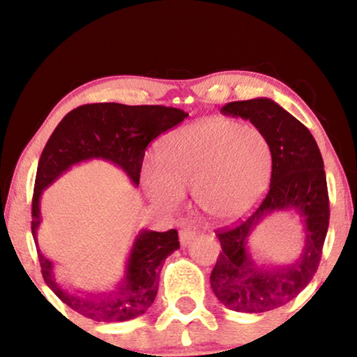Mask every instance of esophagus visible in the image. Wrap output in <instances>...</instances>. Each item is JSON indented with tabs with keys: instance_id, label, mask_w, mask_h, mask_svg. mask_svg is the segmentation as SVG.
I'll list each match as a JSON object with an SVG mask.
<instances>
[{
	"instance_id": "34e87169",
	"label": "esophagus",
	"mask_w": 357,
	"mask_h": 357,
	"mask_svg": "<svg viewBox=\"0 0 357 357\" xmlns=\"http://www.w3.org/2000/svg\"><path fill=\"white\" fill-rule=\"evenodd\" d=\"M178 237H180V243H182L183 247H187L188 243L197 237V232H195L192 227H183L182 231L178 232Z\"/></svg>"
}]
</instances>
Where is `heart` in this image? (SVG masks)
Here are the masks:
<instances>
[{
  "mask_svg": "<svg viewBox=\"0 0 357 357\" xmlns=\"http://www.w3.org/2000/svg\"><path fill=\"white\" fill-rule=\"evenodd\" d=\"M158 160L143 169L144 188L155 204L175 209L185 190H193L199 211L226 222L245 214L265 193L273 149L257 126L211 116L165 135Z\"/></svg>",
  "mask_w": 357,
  "mask_h": 357,
  "instance_id": "b5f03b06",
  "label": "heart"
}]
</instances>
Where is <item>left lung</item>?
<instances>
[{"mask_svg": "<svg viewBox=\"0 0 357 357\" xmlns=\"http://www.w3.org/2000/svg\"><path fill=\"white\" fill-rule=\"evenodd\" d=\"M221 112L250 120L273 149L270 190L247 219L218 229L222 252L209 276L213 292L227 309L260 314L294 299L319 268L330 221L324 159L307 126L271 99L229 102ZM284 208H294L305 222L303 255L286 267L257 266L248 253V237L268 213Z\"/></svg>", "mask_w": 357, "mask_h": 357, "instance_id": "obj_1", "label": "left lung"}]
</instances>
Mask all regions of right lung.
I'll list each match as a JSON object with an SVG mask.
<instances>
[{"label":"right lung","instance_id":"obj_1","mask_svg":"<svg viewBox=\"0 0 357 357\" xmlns=\"http://www.w3.org/2000/svg\"><path fill=\"white\" fill-rule=\"evenodd\" d=\"M188 114L164 105H123L115 102L87 104L65 115L47 141L38 160L32 197V236L36 241L42 276L47 286L77 314L96 321H126L143 315L155 299L159 273L170 253L180 247L175 229L167 232L141 231L130 252L123 281L112 292L77 294L60 286L53 276V263L37 243L42 222L40 197L71 165L104 159L125 170L139 183L144 151L160 133L174 128Z\"/></svg>","mask_w":357,"mask_h":357}]
</instances>
